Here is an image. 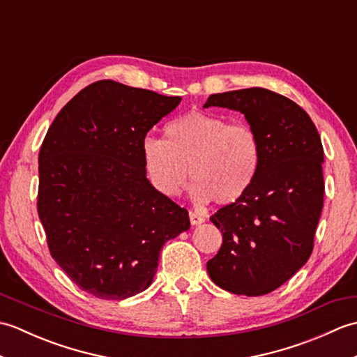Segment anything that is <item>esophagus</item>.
Listing matches in <instances>:
<instances>
[{
    "label": "esophagus",
    "instance_id": "esophagus-1",
    "mask_svg": "<svg viewBox=\"0 0 357 357\" xmlns=\"http://www.w3.org/2000/svg\"><path fill=\"white\" fill-rule=\"evenodd\" d=\"M188 216H190L192 225H199V224H202L204 221H206V219H204L202 216H199L198 213H195V211H190V213H188Z\"/></svg>",
    "mask_w": 357,
    "mask_h": 357
}]
</instances>
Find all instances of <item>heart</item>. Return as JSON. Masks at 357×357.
Wrapping results in <instances>:
<instances>
[{
  "label": "heart",
  "mask_w": 357,
  "mask_h": 357,
  "mask_svg": "<svg viewBox=\"0 0 357 357\" xmlns=\"http://www.w3.org/2000/svg\"><path fill=\"white\" fill-rule=\"evenodd\" d=\"M165 139L142 144L146 172L159 193L176 196L188 170L196 201L233 204L244 196L259 172L261 142L253 127L221 115L188 112L164 128Z\"/></svg>",
  "instance_id": "1"
}]
</instances>
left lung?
<instances>
[{"mask_svg": "<svg viewBox=\"0 0 357 357\" xmlns=\"http://www.w3.org/2000/svg\"><path fill=\"white\" fill-rule=\"evenodd\" d=\"M241 112L261 142L250 190L210 218L222 245L211 280L234 294L262 296L287 282L313 252L324 207L321 136L294 101L262 87L210 95L204 107Z\"/></svg>", "mask_w": 357, "mask_h": 357, "instance_id": "1", "label": "left lung"}]
</instances>
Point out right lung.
<instances>
[{
    "mask_svg": "<svg viewBox=\"0 0 357 357\" xmlns=\"http://www.w3.org/2000/svg\"><path fill=\"white\" fill-rule=\"evenodd\" d=\"M112 79L67 102L38 156V215L50 255L81 290L121 301L150 287L159 252L190 229L188 211L147 179L142 144L178 107Z\"/></svg>",
    "mask_w": 357,
    "mask_h": 357,
    "instance_id": "1",
    "label": "right lung"
}]
</instances>
